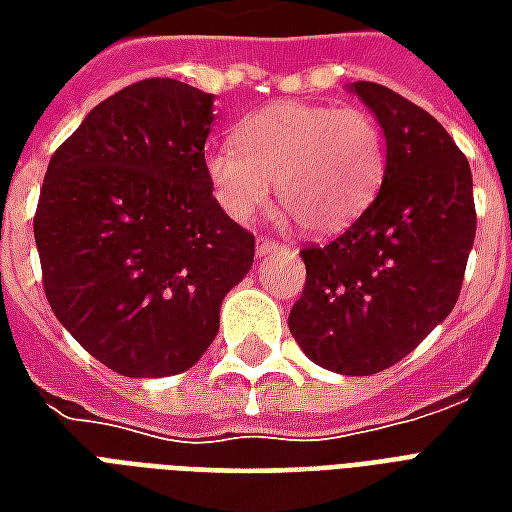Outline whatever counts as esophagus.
Masks as SVG:
<instances>
[{
    "label": "esophagus",
    "mask_w": 512,
    "mask_h": 512,
    "mask_svg": "<svg viewBox=\"0 0 512 512\" xmlns=\"http://www.w3.org/2000/svg\"><path fill=\"white\" fill-rule=\"evenodd\" d=\"M279 249H285V246L277 244V241H268V238H257V255L260 257L274 255V252H279Z\"/></svg>",
    "instance_id": "esophagus-1"
}]
</instances>
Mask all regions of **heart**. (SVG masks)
<instances>
[{"label":"heart","mask_w":512,"mask_h":512,"mask_svg":"<svg viewBox=\"0 0 512 512\" xmlns=\"http://www.w3.org/2000/svg\"><path fill=\"white\" fill-rule=\"evenodd\" d=\"M235 145L205 153L213 197L233 222H249L271 197L315 235L340 233L376 200L386 172L384 131L354 106L282 101L246 115Z\"/></svg>","instance_id":"b5f03b06"}]
</instances>
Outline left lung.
Returning <instances> with one entry per match:
<instances>
[{
	"instance_id": "1",
	"label": "left lung",
	"mask_w": 512,
	"mask_h": 512,
	"mask_svg": "<svg viewBox=\"0 0 512 512\" xmlns=\"http://www.w3.org/2000/svg\"><path fill=\"white\" fill-rule=\"evenodd\" d=\"M348 90L384 131V183L343 235L301 252L307 282L288 326L315 365L373 376L452 312L477 216L469 161L436 117L381 84Z\"/></svg>"
}]
</instances>
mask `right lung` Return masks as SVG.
I'll return each instance as SVG.
<instances>
[{
  "instance_id": "obj_1",
  "label": "right lung",
  "mask_w": 512,
  "mask_h": 512,
  "mask_svg": "<svg viewBox=\"0 0 512 512\" xmlns=\"http://www.w3.org/2000/svg\"><path fill=\"white\" fill-rule=\"evenodd\" d=\"M213 95L145 79L95 106L51 156L35 213L43 288L87 354L128 378L197 365L255 235L205 175Z\"/></svg>"
}]
</instances>
